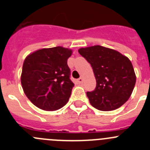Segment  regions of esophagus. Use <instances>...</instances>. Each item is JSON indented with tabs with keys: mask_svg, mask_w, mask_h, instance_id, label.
Segmentation results:
<instances>
[{
	"mask_svg": "<svg viewBox=\"0 0 150 150\" xmlns=\"http://www.w3.org/2000/svg\"><path fill=\"white\" fill-rule=\"evenodd\" d=\"M83 81V79L82 78H80L79 79H78V83H79V84L82 83Z\"/></svg>",
	"mask_w": 150,
	"mask_h": 150,
	"instance_id": "obj_1",
	"label": "esophagus"
}]
</instances>
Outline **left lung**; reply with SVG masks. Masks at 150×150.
Instances as JSON below:
<instances>
[{
    "label": "left lung",
    "mask_w": 150,
    "mask_h": 150,
    "mask_svg": "<svg viewBox=\"0 0 150 150\" xmlns=\"http://www.w3.org/2000/svg\"><path fill=\"white\" fill-rule=\"evenodd\" d=\"M78 53L91 64L96 78L95 89L86 92L91 105L109 111L125 104L136 81L130 59L117 50L100 45L82 47Z\"/></svg>",
    "instance_id": "left-lung-1"
}]
</instances>
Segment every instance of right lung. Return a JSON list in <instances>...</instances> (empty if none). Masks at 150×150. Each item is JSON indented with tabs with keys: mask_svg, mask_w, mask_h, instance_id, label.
<instances>
[{
	"mask_svg": "<svg viewBox=\"0 0 150 150\" xmlns=\"http://www.w3.org/2000/svg\"><path fill=\"white\" fill-rule=\"evenodd\" d=\"M72 53L70 49L58 46L36 50L25 59L22 87L37 108L52 111L67 104L74 86L67 65Z\"/></svg>",
	"mask_w": 150,
	"mask_h": 150,
	"instance_id": "right-lung-1",
	"label": "right lung"
}]
</instances>
